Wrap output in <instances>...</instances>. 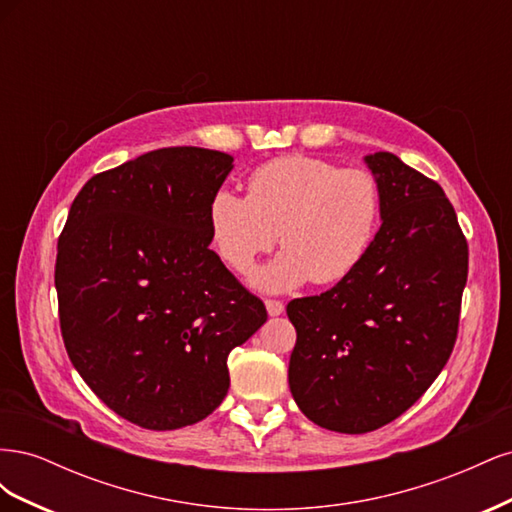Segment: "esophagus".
Segmentation results:
<instances>
[{"label":"esophagus","instance_id":"obj_1","mask_svg":"<svg viewBox=\"0 0 512 512\" xmlns=\"http://www.w3.org/2000/svg\"><path fill=\"white\" fill-rule=\"evenodd\" d=\"M265 305H267V314H269V316H280V314H284V303H282V301L267 299Z\"/></svg>","mask_w":512,"mask_h":512}]
</instances>
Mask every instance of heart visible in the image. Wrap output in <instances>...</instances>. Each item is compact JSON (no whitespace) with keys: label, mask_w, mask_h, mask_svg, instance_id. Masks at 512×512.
<instances>
[{"label":"heart","mask_w":512,"mask_h":512,"mask_svg":"<svg viewBox=\"0 0 512 512\" xmlns=\"http://www.w3.org/2000/svg\"><path fill=\"white\" fill-rule=\"evenodd\" d=\"M380 215V185L367 170L290 153L256 166L247 175V196L215 192L207 226L215 254L237 273L269 252L280 232L284 250L250 282L286 292L309 280H346L374 243Z\"/></svg>","instance_id":"obj_1"}]
</instances>
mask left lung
Instances as JSON below:
<instances>
[{"label":"left lung","mask_w":512,"mask_h":512,"mask_svg":"<svg viewBox=\"0 0 512 512\" xmlns=\"http://www.w3.org/2000/svg\"><path fill=\"white\" fill-rule=\"evenodd\" d=\"M382 226L331 290L288 303L297 329L288 384L309 421L367 433L404 414L453 352L468 243L436 181L389 151L365 156Z\"/></svg>","instance_id":"obj_1"}]
</instances>
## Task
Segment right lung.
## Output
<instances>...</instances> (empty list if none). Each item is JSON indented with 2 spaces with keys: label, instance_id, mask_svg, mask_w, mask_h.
<instances>
[{
  "label": "right lung",
  "instance_id": "obj_1",
  "mask_svg": "<svg viewBox=\"0 0 512 512\" xmlns=\"http://www.w3.org/2000/svg\"><path fill=\"white\" fill-rule=\"evenodd\" d=\"M232 156L149 151L91 177L57 243L59 324L74 369L126 421L170 431L228 393V354L267 309L209 243L207 205Z\"/></svg>",
  "mask_w": 512,
  "mask_h": 512
}]
</instances>
